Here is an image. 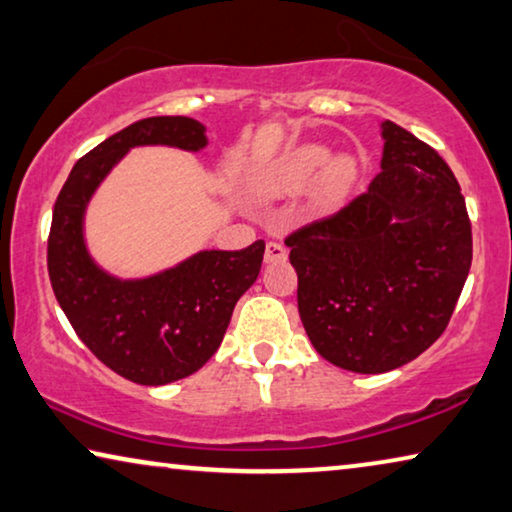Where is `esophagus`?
<instances>
[{"instance_id": "34e87169", "label": "esophagus", "mask_w": 512, "mask_h": 512, "mask_svg": "<svg viewBox=\"0 0 512 512\" xmlns=\"http://www.w3.org/2000/svg\"><path fill=\"white\" fill-rule=\"evenodd\" d=\"M288 258V249L281 242H267L265 245V263H281Z\"/></svg>"}]
</instances>
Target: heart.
<instances>
[{
	"label": "heart",
	"instance_id": "heart-1",
	"mask_svg": "<svg viewBox=\"0 0 512 512\" xmlns=\"http://www.w3.org/2000/svg\"><path fill=\"white\" fill-rule=\"evenodd\" d=\"M316 206L322 210L336 208L348 199L357 180V162L343 155L332 160V151L320 144L297 146L274 164L267 176V190L274 194H297L309 187L319 174Z\"/></svg>",
	"mask_w": 512,
	"mask_h": 512
}]
</instances>
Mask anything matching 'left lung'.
Here are the masks:
<instances>
[{
  "label": "left lung",
  "mask_w": 512,
  "mask_h": 512,
  "mask_svg": "<svg viewBox=\"0 0 512 512\" xmlns=\"http://www.w3.org/2000/svg\"><path fill=\"white\" fill-rule=\"evenodd\" d=\"M366 192L286 238L313 348L352 373H387L444 334L471 267V222L435 148L382 123Z\"/></svg>",
  "instance_id": "obj_1"
}]
</instances>
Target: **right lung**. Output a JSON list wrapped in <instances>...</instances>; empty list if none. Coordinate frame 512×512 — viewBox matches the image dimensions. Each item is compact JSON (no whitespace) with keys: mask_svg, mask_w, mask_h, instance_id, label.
<instances>
[{"mask_svg":"<svg viewBox=\"0 0 512 512\" xmlns=\"http://www.w3.org/2000/svg\"><path fill=\"white\" fill-rule=\"evenodd\" d=\"M201 151L203 123L151 116L128 125L77 160L54 203L47 272L75 334L114 373L146 387L192 375L215 355L233 306L261 272L265 242L240 251H199L171 270L121 281L93 263L84 210L116 162L135 146Z\"/></svg>","mask_w":512,"mask_h":512,"instance_id":"obj_1","label":"right lung"}]
</instances>
